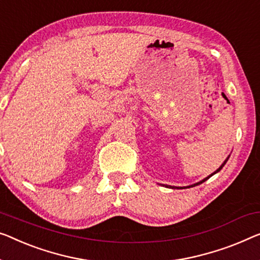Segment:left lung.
<instances>
[{
  "label": "left lung",
  "instance_id": "8db88e82",
  "mask_svg": "<svg viewBox=\"0 0 260 260\" xmlns=\"http://www.w3.org/2000/svg\"><path fill=\"white\" fill-rule=\"evenodd\" d=\"M228 160H229V156H228V157H226V160L223 162V164H222V166H220V167H219L218 169H217L215 173H212V174H211V175H209L208 177H205V179H204V180H202V181H200V182H197V183H195V184L188 185V187H185V188H191V187H195V185H199V184H201V183H203V182H205V181H207L208 179H210V177H211L212 175H214V174H216V173H218V172H219V170H220V169H222V168L224 167V165H225V164H226V161H228ZM166 187H169V188H174V187H172V185H166Z\"/></svg>",
  "mask_w": 260,
  "mask_h": 260
}]
</instances>
